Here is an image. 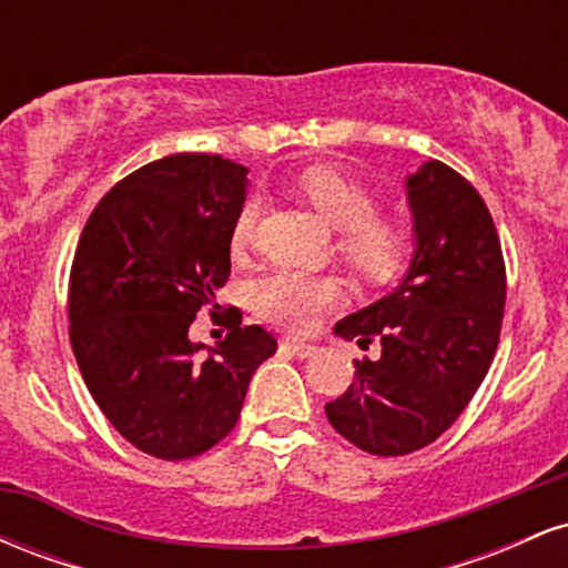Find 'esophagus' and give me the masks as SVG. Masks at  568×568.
I'll use <instances>...</instances> for the list:
<instances>
[{
    "instance_id": "1",
    "label": "esophagus",
    "mask_w": 568,
    "mask_h": 568,
    "mask_svg": "<svg viewBox=\"0 0 568 568\" xmlns=\"http://www.w3.org/2000/svg\"><path fill=\"white\" fill-rule=\"evenodd\" d=\"M280 347H283V349H288V352H293V355H296V357H310L312 352L317 349L315 344L296 342V338H283V342H280Z\"/></svg>"
}]
</instances>
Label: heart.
<instances>
[{
	"label": "heart",
	"instance_id": "b5f03b06",
	"mask_svg": "<svg viewBox=\"0 0 568 568\" xmlns=\"http://www.w3.org/2000/svg\"><path fill=\"white\" fill-rule=\"evenodd\" d=\"M296 189L325 224L336 230L338 258L357 277L387 283L400 272L408 251V230L400 219L379 213V194L368 184L331 165H310L298 171ZM262 211V194H245L230 226L234 253H243L253 243ZM253 298L266 321L293 334H306L321 323L323 312L336 304L338 285L331 277L285 270L258 280Z\"/></svg>",
	"mask_w": 568,
	"mask_h": 568
}]
</instances>
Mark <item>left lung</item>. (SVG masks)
I'll use <instances>...</instances> for the list:
<instances>
[{
	"label": "left lung",
	"mask_w": 568,
	"mask_h": 568,
	"mask_svg": "<svg viewBox=\"0 0 568 568\" xmlns=\"http://www.w3.org/2000/svg\"><path fill=\"white\" fill-rule=\"evenodd\" d=\"M416 253L406 280L382 302L336 323L376 361L325 403L338 435L376 456L425 448L473 400L499 344L507 275L497 226L465 175L433 160L406 181Z\"/></svg>",
	"instance_id": "left-lung-1"
}]
</instances>
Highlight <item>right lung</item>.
I'll use <instances>...</instances> for the list:
<instances>
[{
    "label": "right lung",
    "mask_w": 568,
    "mask_h": 568,
    "mask_svg": "<svg viewBox=\"0 0 568 568\" xmlns=\"http://www.w3.org/2000/svg\"><path fill=\"white\" fill-rule=\"evenodd\" d=\"M245 168L221 154H171L98 200L69 275V342L98 408L158 459L205 454L232 433L247 382L275 336L243 325L200 355L189 342L202 306L216 310L230 277V226Z\"/></svg>",
    "instance_id": "1"
}]
</instances>
